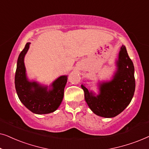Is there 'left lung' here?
Segmentation results:
<instances>
[{"label":"left lung","instance_id":"left-lung-1","mask_svg":"<svg viewBox=\"0 0 149 149\" xmlns=\"http://www.w3.org/2000/svg\"><path fill=\"white\" fill-rule=\"evenodd\" d=\"M116 63L117 70L113 79L99 83L100 93L96 96L81 85L89 109L102 117H116L123 111L132 101L135 91L134 64L125 46L121 47Z\"/></svg>","mask_w":149,"mask_h":149}]
</instances>
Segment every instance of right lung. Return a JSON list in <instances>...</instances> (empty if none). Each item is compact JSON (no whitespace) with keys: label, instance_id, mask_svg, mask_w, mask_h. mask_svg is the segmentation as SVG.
Instances as JSON below:
<instances>
[{"label":"right lung","instance_id":"add662e5","mask_svg":"<svg viewBox=\"0 0 149 149\" xmlns=\"http://www.w3.org/2000/svg\"><path fill=\"white\" fill-rule=\"evenodd\" d=\"M27 42L17 59L15 85L19 100L28 110L35 114H48L56 111L64 97V87L68 76L58 77L52 84V88L42 86L35 81H29L26 77L24 57L29 49Z\"/></svg>","mask_w":149,"mask_h":149}]
</instances>
